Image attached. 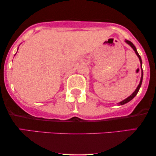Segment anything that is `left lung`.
Returning a JSON list of instances; mask_svg holds the SVG:
<instances>
[{
  "mask_svg": "<svg viewBox=\"0 0 156 156\" xmlns=\"http://www.w3.org/2000/svg\"><path fill=\"white\" fill-rule=\"evenodd\" d=\"M125 42H126L127 43H128V44H130V45L131 46V47H132V48H133V49L134 50V51H135V53H136V55H138V57H139V60H140L141 67H142V66H141V64H142V62H141V56H140V55H139V53H138V52H137V51H136V48L135 46H134V44H133V43H132V42H130V41L126 40V41H125ZM142 78H143V70H142V67H141V80H140V83H139V86H138V87L136 88V89L135 92H134L133 93V94H132L131 95H130V97H128V98H126V99L124 100V101H123L120 102V103H119V105H124V104H125V103H128V102H129V101H131V100L133 99V98H134V97H135L137 93H138V92H139V89H140V87H141V83H142Z\"/></svg>",
  "mask_w": 156,
  "mask_h": 156,
  "instance_id": "8db88e82",
  "label": "left lung"
}]
</instances>
